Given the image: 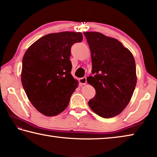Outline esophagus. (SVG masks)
<instances>
[{
	"label": "esophagus",
	"mask_w": 157,
	"mask_h": 157,
	"mask_svg": "<svg viewBox=\"0 0 157 157\" xmlns=\"http://www.w3.org/2000/svg\"><path fill=\"white\" fill-rule=\"evenodd\" d=\"M79 83L81 84H86V77H84V78H82L79 79Z\"/></svg>",
	"instance_id": "34e87169"
}]
</instances>
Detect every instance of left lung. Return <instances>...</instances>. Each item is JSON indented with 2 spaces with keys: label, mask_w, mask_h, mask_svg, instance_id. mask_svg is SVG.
<instances>
[{
  "label": "left lung",
  "mask_w": 157,
  "mask_h": 157,
  "mask_svg": "<svg viewBox=\"0 0 157 157\" xmlns=\"http://www.w3.org/2000/svg\"><path fill=\"white\" fill-rule=\"evenodd\" d=\"M84 34L91 50L94 75L86 80L95 89L89 106L98 116L112 118L129 104L136 87L134 58L116 39L96 32Z\"/></svg>",
  "instance_id": "obj_1"
}]
</instances>
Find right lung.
<instances>
[{
  "label": "right lung",
  "mask_w": 157,
  "mask_h": 157,
  "mask_svg": "<svg viewBox=\"0 0 157 157\" xmlns=\"http://www.w3.org/2000/svg\"><path fill=\"white\" fill-rule=\"evenodd\" d=\"M82 39L81 33L48 34L26 50L21 82L32 105L44 115L57 116L68 107L78 84L71 73V48Z\"/></svg>",
  "instance_id": "obj_1"
}]
</instances>
